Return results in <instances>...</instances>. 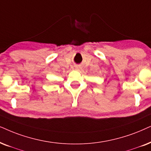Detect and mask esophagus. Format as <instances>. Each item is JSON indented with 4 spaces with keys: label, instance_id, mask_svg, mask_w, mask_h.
<instances>
[{
    "label": "esophagus",
    "instance_id": "34e87169",
    "mask_svg": "<svg viewBox=\"0 0 151 151\" xmlns=\"http://www.w3.org/2000/svg\"><path fill=\"white\" fill-rule=\"evenodd\" d=\"M76 70H79L80 68L78 67V66H77V67H76Z\"/></svg>",
    "mask_w": 151,
    "mask_h": 151
}]
</instances>
